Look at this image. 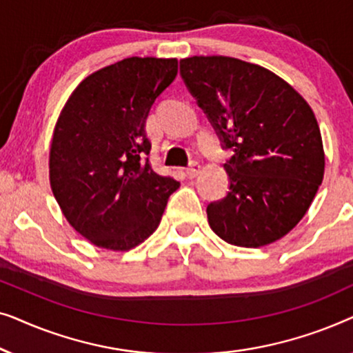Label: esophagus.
Instances as JSON below:
<instances>
[{
	"mask_svg": "<svg viewBox=\"0 0 353 353\" xmlns=\"http://www.w3.org/2000/svg\"><path fill=\"white\" fill-rule=\"evenodd\" d=\"M201 173V163L199 162H192L190 167L186 168V175L188 178H196Z\"/></svg>",
	"mask_w": 353,
	"mask_h": 353,
	"instance_id": "esophagus-1",
	"label": "esophagus"
}]
</instances>
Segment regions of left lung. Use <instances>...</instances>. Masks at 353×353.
<instances>
[{
	"label": "left lung",
	"instance_id": "obj_1",
	"mask_svg": "<svg viewBox=\"0 0 353 353\" xmlns=\"http://www.w3.org/2000/svg\"><path fill=\"white\" fill-rule=\"evenodd\" d=\"M180 74L234 151L223 165L228 194L207 205L210 228L239 248L281 239L307 214L325 175L312 108L281 77L236 57H185Z\"/></svg>",
	"mask_w": 353,
	"mask_h": 353
}]
</instances>
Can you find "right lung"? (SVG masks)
Wrapping results in <instances>:
<instances>
[{
    "mask_svg": "<svg viewBox=\"0 0 353 353\" xmlns=\"http://www.w3.org/2000/svg\"><path fill=\"white\" fill-rule=\"evenodd\" d=\"M175 57H127L72 91L50 148V185L77 233L98 248L130 250L161 223L180 181L152 170L146 119L175 80Z\"/></svg>",
    "mask_w": 353,
    "mask_h": 353,
    "instance_id": "add662e5",
    "label": "right lung"
}]
</instances>
